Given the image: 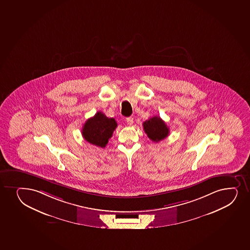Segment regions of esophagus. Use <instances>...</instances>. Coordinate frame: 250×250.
Wrapping results in <instances>:
<instances>
[{
	"label": "esophagus",
	"mask_w": 250,
	"mask_h": 250,
	"mask_svg": "<svg viewBox=\"0 0 250 250\" xmlns=\"http://www.w3.org/2000/svg\"><path fill=\"white\" fill-rule=\"evenodd\" d=\"M126 122L129 125H132L133 123H134V118H132V117H128V118H126Z\"/></svg>",
	"instance_id": "34e87169"
}]
</instances>
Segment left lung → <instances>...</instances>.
Wrapping results in <instances>:
<instances>
[{"label": "left lung", "instance_id": "left-lung-1", "mask_svg": "<svg viewBox=\"0 0 250 250\" xmlns=\"http://www.w3.org/2000/svg\"><path fill=\"white\" fill-rule=\"evenodd\" d=\"M144 130L148 137L154 142H159L167 137L169 129L165 121L159 116H154L143 123Z\"/></svg>", "mask_w": 250, "mask_h": 250}]
</instances>
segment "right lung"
Instances as JSON below:
<instances>
[{"mask_svg": "<svg viewBox=\"0 0 250 250\" xmlns=\"http://www.w3.org/2000/svg\"><path fill=\"white\" fill-rule=\"evenodd\" d=\"M116 127L117 123L115 119L108 118L103 113L99 111L84 123L82 128V135L87 142L103 148L112 136Z\"/></svg>", "mask_w": 250, "mask_h": 250, "instance_id": "obj_1", "label": "right lung"}]
</instances>
